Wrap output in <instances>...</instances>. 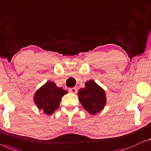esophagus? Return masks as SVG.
Returning a JSON list of instances; mask_svg holds the SVG:
<instances>
[{"label": "esophagus", "mask_w": 151, "mask_h": 151, "mask_svg": "<svg viewBox=\"0 0 151 151\" xmlns=\"http://www.w3.org/2000/svg\"><path fill=\"white\" fill-rule=\"evenodd\" d=\"M69 91H70V92L73 93V94H76V93L77 92V89H76V88H72L69 89Z\"/></svg>", "instance_id": "esophagus-1"}]
</instances>
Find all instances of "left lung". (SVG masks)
<instances>
[{
	"instance_id": "8db88e82",
	"label": "left lung",
	"mask_w": 151,
	"mask_h": 151,
	"mask_svg": "<svg viewBox=\"0 0 151 151\" xmlns=\"http://www.w3.org/2000/svg\"><path fill=\"white\" fill-rule=\"evenodd\" d=\"M78 95L83 107L91 115L101 111L107 103L105 90L92 79L85 83V87L78 90Z\"/></svg>"
}]
</instances>
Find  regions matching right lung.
<instances>
[{
    "label": "right lung",
    "mask_w": 151,
    "mask_h": 151,
    "mask_svg": "<svg viewBox=\"0 0 151 151\" xmlns=\"http://www.w3.org/2000/svg\"><path fill=\"white\" fill-rule=\"evenodd\" d=\"M67 93V91L57 87L54 82L48 81L36 91L33 101L38 109L45 115L50 116L58 109L61 98Z\"/></svg>",
    "instance_id": "obj_1"
}]
</instances>
